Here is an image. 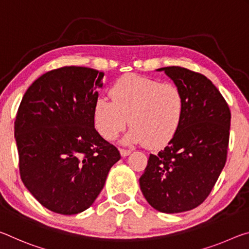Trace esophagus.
Masks as SVG:
<instances>
[{
  "mask_svg": "<svg viewBox=\"0 0 249 249\" xmlns=\"http://www.w3.org/2000/svg\"><path fill=\"white\" fill-rule=\"evenodd\" d=\"M131 153V150H125V149H121L120 150V154H121V157H127V156H129V154Z\"/></svg>",
  "mask_w": 249,
  "mask_h": 249,
  "instance_id": "obj_1",
  "label": "esophagus"
}]
</instances>
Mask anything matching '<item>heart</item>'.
<instances>
[{
  "label": "heart",
  "instance_id": "1",
  "mask_svg": "<svg viewBox=\"0 0 249 249\" xmlns=\"http://www.w3.org/2000/svg\"><path fill=\"white\" fill-rule=\"evenodd\" d=\"M109 93L112 102L99 97L93 106V121L105 139H116L129 118L132 127L124 137V143L162 148L181 127L185 100L177 85L129 74L118 79Z\"/></svg>",
  "mask_w": 249,
  "mask_h": 249
}]
</instances>
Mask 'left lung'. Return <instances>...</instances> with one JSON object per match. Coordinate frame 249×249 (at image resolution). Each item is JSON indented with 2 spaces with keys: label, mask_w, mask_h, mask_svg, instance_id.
<instances>
[{
  "label": "left lung",
  "mask_w": 249,
  "mask_h": 249,
  "mask_svg": "<svg viewBox=\"0 0 249 249\" xmlns=\"http://www.w3.org/2000/svg\"><path fill=\"white\" fill-rule=\"evenodd\" d=\"M157 71L181 89L185 111L164 150L150 154L140 189L153 209L182 213L205 201L225 165L231 111L218 89L202 74L178 66Z\"/></svg>",
  "instance_id": "8db88e82"
}]
</instances>
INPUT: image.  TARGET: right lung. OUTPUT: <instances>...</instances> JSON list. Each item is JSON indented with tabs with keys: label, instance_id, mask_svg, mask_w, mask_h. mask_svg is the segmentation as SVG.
Listing matches in <instances>:
<instances>
[{
	"label": "right lung",
	"instance_id": "right-lung-1",
	"mask_svg": "<svg viewBox=\"0 0 249 249\" xmlns=\"http://www.w3.org/2000/svg\"><path fill=\"white\" fill-rule=\"evenodd\" d=\"M104 72L66 66L40 76L24 95L14 124L21 178L47 210L89 209L120 153L95 129Z\"/></svg>",
	"mask_w": 249,
	"mask_h": 249
}]
</instances>
